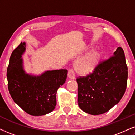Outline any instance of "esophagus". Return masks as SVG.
Listing matches in <instances>:
<instances>
[{"label": "esophagus", "instance_id": "1", "mask_svg": "<svg viewBox=\"0 0 135 135\" xmlns=\"http://www.w3.org/2000/svg\"><path fill=\"white\" fill-rule=\"evenodd\" d=\"M68 76L70 79H75V71L72 69H70L68 73Z\"/></svg>", "mask_w": 135, "mask_h": 135}]
</instances>
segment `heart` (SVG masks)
Listing matches in <instances>:
<instances>
[{"label":"heart","instance_id":"1","mask_svg":"<svg viewBox=\"0 0 135 135\" xmlns=\"http://www.w3.org/2000/svg\"><path fill=\"white\" fill-rule=\"evenodd\" d=\"M101 59L102 55L98 51L90 53L76 62V70L81 74H89L95 70L100 64Z\"/></svg>","mask_w":135,"mask_h":135}]
</instances>
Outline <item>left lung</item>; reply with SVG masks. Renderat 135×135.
<instances>
[{"mask_svg": "<svg viewBox=\"0 0 135 135\" xmlns=\"http://www.w3.org/2000/svg\"><path fill=\"white\" fill-rule=\"evenodd\" d=\"M127 79L124 51L118 47L113 55L100 62L93 72L76 78L78 106L92 115L106 113L120 101L127 88Z\"/></svg>", "mask_w": 135, "mask_h": 135, "instance_id": "left-lung-1", "label": "left lung"}]
</instances>
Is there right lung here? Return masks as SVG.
<instances>
[{"instance_id": "obj_1", "label": "right lung", "mask_w": 135, "mask_h": 135, "mask_svg": "<svg viewBox=\"0 0 135 135\" xmlns=\"http://www.w3.org/2000/svg\"><path fill=\"white\" fill-rule=\"evenodd\" d=\"M25 51V43L21 42L12 53L7 71L8 91L15 103L26 113L45 115L55 109L57 90L65 82L68 70H49L38 76L27 74L22 59Z\"/></svg>"}]
</instances>
